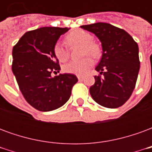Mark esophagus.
Instances as JSON below:
<instances>
[{
  "mask_svg": "<svg viewBox=\"0 0 152 152\" xmlns=\"http://www.w3.org/2000/svg\"><path fill=\"white\" fill-rule=\"evenodd\" d=\"M77 78H78V80H81L84 79V76H77Z\"/></svg>",
  "mask_w": 152,
  "mask_h": 152,
  "instance_id": "esophagus-1",
  "label": "esophagus"
}]
</instances>
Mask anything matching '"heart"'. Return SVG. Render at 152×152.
Listing matches in <instances>:
<instances>
[{"label":"heart","instance_id":"b5f03b06","mask_svg":"<svg viewBox=\"0 0 152 152\" xmlns=\"http://www.w3.org/2000/svg\"><path fill=\"white\" fill-rule=\"evenodd\" d=\"M66 43L71 47L81 46V55L86 56L79 61H71L63 66V72L77 76L85 75L93 66V60L90 55L97 58L101 54V49L97 43L93 42L92 35L89 32L78 29L70 32L65 38ZM53 54L59 62H65L68 58V51L63 45L58 42L54 45Z\"/></svg>","mask_w":152,"mask_h":152}]
</instances>
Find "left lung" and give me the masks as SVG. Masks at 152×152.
I'll list each match as a JSON object with an SVG mask.
<instances>
[{
	"mask_svg": "<svg viewBox=\"0 0 152 152\" xmlns=\"http://www.w3.org/2000/svg\"><path fill=\"white\" fill-rule=\"evenodd\" d=\"M101 41L102 58L95 70V83L89 88L93 99L107 108H117L130 98L140 68L138 45L123 29L107 23L83 25Z\"/></svg>",
	"mask_w": 152,
	"mask_h": 152,
	"instance_id": "1",
	"label": "left lung"
}]
</instances>
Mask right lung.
<instances>
[{
    "mask_svg": "<svg viewBox=\"0 0 152 152\" xmlns=\"http://www.w3.org/2000/svg\"><path fill=\"white\" fill-rule=\"evenodd\" d=\"M67 28L45 27L26 32L13 48L12 72L26 101L40 112L59 108L69 99L78 79L73 74H59L58 60L53 50Z\"/></svg>",
    "mask_w": 152,
    "mask_h": 152,
    "instance_id": "add662e5",
    "label": "right lung"
}]
</instances>
